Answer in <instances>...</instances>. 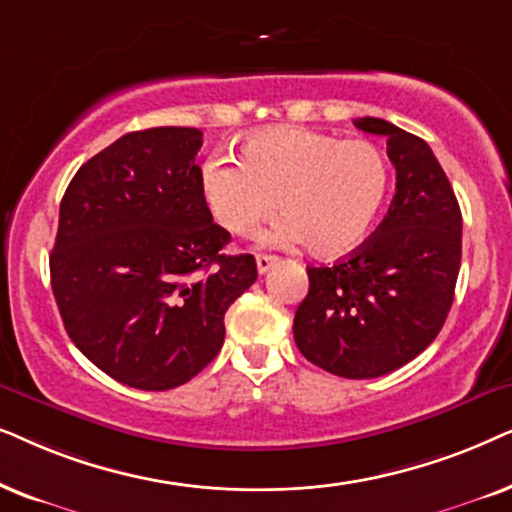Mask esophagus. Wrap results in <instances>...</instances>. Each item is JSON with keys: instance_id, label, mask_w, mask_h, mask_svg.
<instances>
[{"instance_id": "esophagus-1", "label": "esophagus", "mask_w": 512, "mask_h": 512, "mask_svg": "<svg viewBox=\"0 0 512 512\" xmlns=\"http://www.w3.org/2000/svg\"><path fill=\"white\" fill-rule=\"evenodd\" d=\"M255 262H257V271H260V274H267V271L274 267L278 260L274 255H257Z\"/></svg>"}]
</instances>
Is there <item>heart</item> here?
I'll return each instance as SVG.
<instances>
[{
    "label": "heart",
    "instance_id": "1",
    "mask_svg": "<svg viewBox=\"0 0 512 512\" xmlns=\"http://www.w3.org/2000/svg\"><path fill=\"white\" fill-rule=\"evenodd\" d=\"M238 161L215 154L203 163L208 213L231 236H255L278 213V245L304 243L320 260L349 255L370 234L388 192V166L377 145L339 140L302 126L245 135Z\"/></svg>",
    "mask_w": 512,
    "mask_h": 512
}]
</instances>
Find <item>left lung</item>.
Masks as SVG:
<instances>
[{
  "label": "left lung",
  "mask_w": 512,
  "mask_h": 512,
  "mask_svg": "<svg viewBox=\"0 0 512 512\" xmlns=\"http://www.w3.org/2000/svg\"><path fill=\"white\" fill-rule=\"evenodd\" d=\"M384 135L395 196L377 231L332 267H309L295 313L306 360L344 379H374L417 358L438 337L461 267V210L433 149L417 135L363 117Z\"/></svg>",
  "instance_id": "left-lung-1"
}]
</instances>
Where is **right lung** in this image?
I'll return each mask as SVG.
<instances>
[{
  "mask_svg": "<svg viewBox=\"0 0 512 512\" xmlns=\"http://www.w3.org/2000/svg\"><path fill=\"white\" fill-rule=\"evenodd\" d=\"M199 128L126 133L72 177L60 201L51 288L74 346L140 391L196 377L224 344V313L252 283V255L201 194Z\"/></svg>",
  "mask_w": 512,
  "mask_h": 512,
  "instance_id": "obj_1",
  "label": "right lung"
}]
</instances>
